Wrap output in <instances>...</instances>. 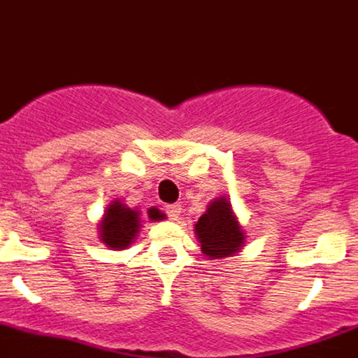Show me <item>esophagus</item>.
I'll list each match as a JSON object with an SVG mask.
<instances>
[{"label": "esophagus", "instance_id": "esophagus-1", "mask_svg": "<svg viewBox=\"0 0 358 358\" xmlns=\"http://www.w3.org/2000/svg\"><path fill=\"white\" fill-rule=\"evenodd\" d=\"M166 214H169V217L172 221H177L179 220V214H181V206L179 203H170V206L165 207Z\"/></svg>", "mask_w": 358, "mask_h": 358}]
</instances>
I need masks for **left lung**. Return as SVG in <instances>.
I'll return each instance as SVG.
<instances>
[{"instance_id":"obj_1","label":"left lung","mask_w":358,"mask_h":358,"mask_svg":"<svg viewBox=\"0 0 358 358\" xmlns=\"http://www.w3.org/2000/svg\"><path fill=\"white\" fill-rule=\"evenodd\" d=\"M195 234L202 244V251L210 258H223L237 253L244 243V232L224 196L214 200L207 213L200 216L199 223L195 224Z\"/></svg>"}]
</instances>
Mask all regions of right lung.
I'll return each instance as SVG.
<instances>
[{
    "label": "right lung",
    "instance_id": "right-lung-1",
    "mask_svg": "<svg viewBox=\"0 0 358 358\" xmlns=\"http://www.w3.org/2000/svg\"><path fill=\"white\" fill-rule=\"evenodd\" d=\"M152 220H158L159 214L158 210L151 209L149 210ZM138 228H141V217H138V210H131L130 207H126L119 200L110 203L105 213L103 221L100 223V232L101 241L107 244L108 248H122L130 246L131 241L137 236Z\"/></svg>",
    "mask_w": 358,
    "mask_h": 358
}]
</instances>
